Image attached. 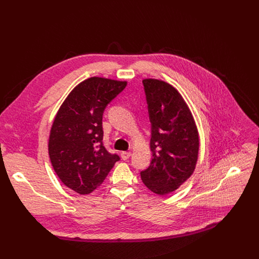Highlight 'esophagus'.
<instances>
[{"label": "esophagus", "mask_w": 259, "mask_h": 259, "mask_svg": "<svg viewBox=\"0 0 259 259\" xmlns=\"http://www.w3.org/2000/svg\"><path fill=\"white\" fill-rule=\"evenodd\" d=\"M121 157L123 160H128L131 157V153L130 152H122Z\"/></svg>", "instance_id": "34e87169"}]
</instances>
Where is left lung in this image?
<instances>
[{
  "mask_svg": "<svg viewBox=\"0 0 259 259\" xmlns=\"http://www.w3.org/2000/svg\"><path fill=\"white\" fill-rule=\"evenodd\" d=\"M152 123V162L141 171L145 187L164 196L176 191L196 169L200 139L191 109L178 90L158 79L142 81Z\"/></svg>",
  "mask_w": 259,
  "mask_h": 259,
  "instance_id": "left-lung-1",
  "label": "left lung"
}]
</instances>
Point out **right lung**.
I'll return each mask as SVG.
<instances>
[{
  "mask_svg": "<svg viewBox=\"0 0 259 259\" xmlns=\"http://www.w3.org/2000/svg\"><path fill=\"white\" fill-rule=\"evenodd\" d=\"M126 85L91 77L69 92L55 115L48 141L50 161L64 186L80 195L96 190L120 160L102 144V115Z\"/></svg>",
  "mask_w": 259,
  "mask_h": 259,
  "instance_id": "1",
  "label": "right lung"
}]
</instances>
